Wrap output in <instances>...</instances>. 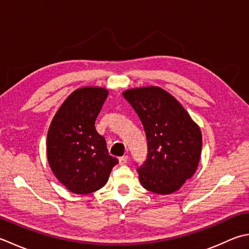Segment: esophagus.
Here are the masks:
<instances>
[{"label": "esophagus", "mask_w": 249, "mask_h": 249, "mask_svg": "<svg viewBox=\"0 0 249 249\" xmlns=\"http://www.w3.org/2000/svg\"><path fill=\"white\" fill-rule=\"evenodd\" d=\"M127 160H128V157L127 155H124V157H121L119 159V163H120V165H124L127 163Z\"/></svg>", "instance_id": "34e87169"}]
</instances>
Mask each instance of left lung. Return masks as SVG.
Instances as JSON below:
<instances>
[{
  "label": "left lung",
  "instance_id": "left-lung-1",
  "mask_svg": "<svg viewBox=\"0 0 249 249\" xmlns=\"http://www.w3.org/2000/svg\"><path fill=\"white\" fill-rule=\"evenodd\" d=\"M143 125L148 159L137 172L145 190L172 194L196 172L202 152V133L182 105L159 86L123 91Z\"/></svg>",
  "mask_w": 249,
  "mask_h": 249
}]
</instances>
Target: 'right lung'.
Instances as JSON below:
<instances>
[{
    "label": "right lung",
    "mask_w": 249,
    "mask_h": 249,
    "mask_svg": "<svg viewBox=\"0 0 249 249\" xmlns=\"http://www.w3.org/2000/svg\"><path fill=\"white\" fill-rule=\"evenodd\" d=\"M108 94V89L99 86L75 89L62 102L48 128V164L72 193L89 194L101 189L119 163L109 155L106 139L95 128Z\"/></svg>",
    "instance_id": "add662e5"
}]
</instances>
